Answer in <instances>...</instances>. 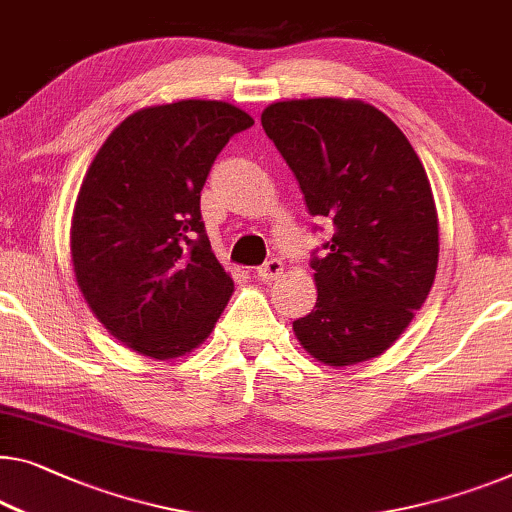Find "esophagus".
Returning <instances> with one entry per match:
<instances>
[{"label":"esophagus","instance_id":"obj_1","mask_svg":"<svg viewBox=\"0 0 512 512\" xmlns=\"http://www.w3.org/2000/svg\"><path fill=\"white\" fill-rule=\"evenodd\" d=\"M282 266L280 259H269V262H264L262 266L257 269V278L262 282H271V280H278L282 276Z\"/></svg>","mask_w":512,"mask_h":512}]
</instances>
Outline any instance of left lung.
<instances>
[{"instance_id":"8db88e82","label":"left lung","mask_w":512,"mask_h":512,"mask_svg":"<svg viewBox=\"0 0 512 512\" xmlns=\"http://www.w3.org/2000/svg\"><path fill=\"white\" fill-rule=\"evenodd\" d=\"M310 216L333 225L315 269L317 303L294 322L301 347L345 368L393 347L430 294L439 218L425 167L375 105L294 98L262 112Z\"/></svg>"}]
</instances>
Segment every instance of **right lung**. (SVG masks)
I'll list each match as a JSON object with an SVG mask.
<instances>
[{
	"instance_id": "right-lung-1",
	"label": "right lung",
	"mask_w": 512,
	"mask_h": 512,
	"mask_svg": "<svg viewBox=\"0 0 512 512\" xmlns=\"http://www.w3.org/2000/svg\"><path fill=\"white\" fill-rule=\"evenodd\" d=\"M255 121L225 101L151 105L108 135L82 179L71 262L89 310L133 352L170 361L209 338L234 280L204 234L213 160Z\"/></svg>"
}]
</instances>
